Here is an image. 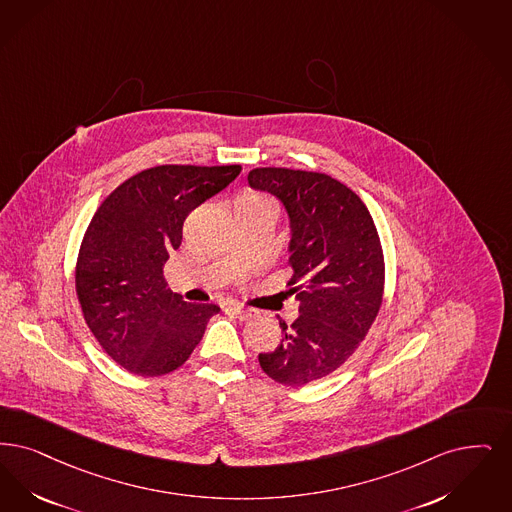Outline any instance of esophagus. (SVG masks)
<instances>
[{
  "mask_svg": "<svg viewBox=\"0 0 512 512\" xmlns=\"http://www.w3.org/2000/svg\"><path fill=\"white\" fill-rule=\"evenodd\" d=\"M228 310H230L236 318H240V320H253V318L259 316V312H257L255 308L242 307V305H232Z\"/></svg>",
  "mask_w": 512,
  "mask_h": 512,
  "instance_id": "obj_1",
  "label": "esophagus"
}]
</instances>
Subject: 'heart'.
<instances>
[{"label":"heart","instance_id":"obj_1","mask_svg":"<svg viewBox=\"0 0 512 512\" xmlns=\"http://www.w3.org/2000/svg\"><path fill=\"white\" fill-rule=\"evenodd\" d=\"M270 204L268 200H263V198H259V196H255V194H247V196H244L240 202H238V205H266ZM272 205V204H270Z\"/></svg>","mask_w":512,"mask_h":512}]
</instances>
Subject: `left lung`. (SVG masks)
Wrapping results in <instances>:
<instances>
[{
	"instance_id": "left-lung-1",
	"label": "left lung",
	"mask_w": 512,
	"mask_h": 512,
	"mask_svg": "<svg viewBox=\"0 0 512 512\" xmlns=\"http://www.w3.org/2000/svg\"><path fill=\"white\" fill-rule=\"evenodd\" d=\"M247 183L286 207L287 284L299 301V318L280 320L282 343L259 364L276 383L303 387L341 368L368 335L383 303V247L360 196L326 173L257 167Z\"/></svg>"
}]
</instances>
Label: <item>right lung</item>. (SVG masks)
I'll list each match as a JSON object with an SVG mask.
<instances>
[{"label":"right lung","instance_id":"add662e5","mask_svg":"<svg viewBox=\"0 0 512 512\" xmlns=\"http://www.w3.org/2000/svg\"><path fill=\"white\" fill-rule=\"evenodd\" d=\"M242 165H156L123 181L99 205L76 261L83 318L123 369L158 377L181 368L221 308L173 293L164 265L183 242L184 219L221 192Z\"/></svg>","mask_w":512,"mask_h":512}]
</instances>
